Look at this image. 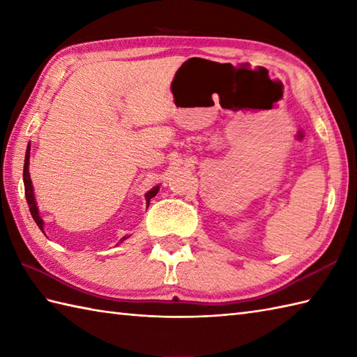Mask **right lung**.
<instances>
[{
  "instance_id": "add662e5",
  "label": "right lung",
  "mask_w": 357,
  "mask_h": 357,
  "mask_svg": "<svg viewBox=\"0 0 357 357\" xmlns=\"http://www.w3.org/2000/svg\"><path fill=\"white\" fill-rule=\"evenodd\" d=\"M29 161H30V142L27 144V149H26V159H24V170H22V179H24V192H26V201L29 204V210L30 213H32L33 221L36 222V225L40 227V230L44 233V221L43 218L40 216V210H38V204L35 199V193H33V184H32V179H30V173H29ZM159 190V185H155L153 188H150V190L146 193V204L147 207L150 206V199L155 198L156 193ZM128 238V236H127ZM126 236L121 239L123 242L124 239H127Z\"/></svg>"
}]
</instances>
